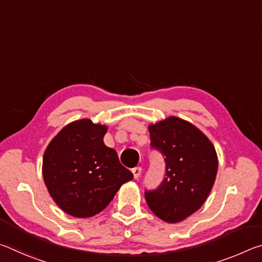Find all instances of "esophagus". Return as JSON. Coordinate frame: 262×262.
<instances>
[{"label":"esophagus","mask_w":262,"mask_h":262,"mask_svg":"<svg viewBox=\"0 0 262 262\" xmlns=\"http://www.w3.org/2000/svg\"><path fill=\"white\" fill-rule=\"evenodd\" d=\"M141 171H142V168L140 166H136V167L133 168L132 172H133V174H134L135 179H139V177L141 176Z\"/></svg>","instance_id":"34e87169"}]
</instances>
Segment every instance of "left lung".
<instances>
[{
	"label": "left lung",
	"mask_w": 262,
	"mask_h": 262,
	"mask_svg": "<svg viewBox=\"0 0 262 262\" xmlns=\"http://www.w3.org/2000/svg\"><path fill=\"white\" fill-rule=\"evenodd\" d=\"M149 133L151 147L164 156L165 178L145 190V200L159 219L178 223L207 200L219 168L216 150L198 127L177 117L149 125Z\"/></svg>",
	"instance_id": "left-lung-1"
}]
</instances>
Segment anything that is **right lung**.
<instances>
[{"instance_id":"add662e5","label":"right lung","mask_w":262,"mask_h":262,"mask_svg":"<svg viewBox=\"0 0 262 262\" xmlns=\"http://www.w3.org/2000/svg\"><path fill=\"white\" fill-rule=\"evenodd\" d=\"M107 127L82 119L68 123L47 145L42 177L48 193L74 217L98 214L113 200L133 173L121 165L114 149L106 147Z\"/></svg>"}]
</instances>
